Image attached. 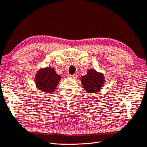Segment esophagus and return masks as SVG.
I'll return each mask as SVG.
<instances>
[{"label":"esophagus","mask_w":147,"mask_h":147,"mask_svg":"<svg viewBox=\"0 0 147 147\" xmlns=\"http://www.w3.org/2000/svg\"><path fill=\"white\" fill-rule=\"evenodd\" d=\"M69 78H73V79H76V78H77V77H78V75L76 74H70L69 76Z\"/></svg>","instance_id":"obj_1"}]
</instances>
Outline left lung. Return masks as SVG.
<instances>
[{"label":"left lung","instance_id":"1","mask_svg":"<svg viewBox=\"0 0 147 147\" xmlns=\"http://www.w3.org/2000/svg\"><path fill=\"white\" fill-rule=\"evenodd\" d=\"M83 88L89 94L97 93L103 87L105 82V76L94 69H89L85 76L81 77Z\"/></svg>","mask_w":147,"mask_h":147}]
</instances>
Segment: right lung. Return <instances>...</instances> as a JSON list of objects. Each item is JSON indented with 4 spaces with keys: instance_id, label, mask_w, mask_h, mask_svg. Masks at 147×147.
<instances>
[{
    "instance_id": "add662e5",
    "label": "right lung",
    "mask_w": 147,
    "mask_h": 147,
    "mask_svg": "<svg viewBox=\"0 0 147 147\" xmlns=\"http://www.w3.org/2000/svg\"><path fill=\"white\" fill-rule=\"evenodd\" d=\"M62 77L51 67L41 68L36 74L34 81L36 87L43 92L51 93L55 90Z\"/></svg>"
}]
</instances>
